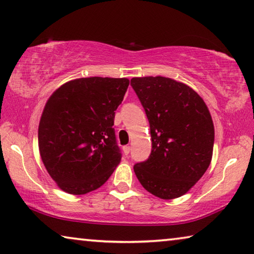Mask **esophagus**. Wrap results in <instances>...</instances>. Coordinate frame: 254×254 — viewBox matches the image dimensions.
Returning <instances> with one entry per match:
<instances>
[{
	"instance_id": "esophagus-1",
	"label": "esophagus",
	"mask_w": 254,
	"mask_h": 254,
	"mask_svg": "<svg viewBox=\"0 0 254 254\" xmlns=\"http://www.w3.org/2000/svg\"><path fill=\"white\" fill-rule=\"evenodd\" d=\"M123 152H124V155H128V152H130V146H124Z\"/></svg>"
}]
</instances>
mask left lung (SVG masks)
<instances>
[{
	"label": "left lung",
	"mask_w": 254,
	"mask_h": 254,
	"mask_svg": "<svg viewBox=\"0 0 254 254\" xmlns=\"http://www.w3.org/2000/svg\"><path fill=\"white\" fill-rule=\"evenodd\" d=\"M131 86L150 126L149 158L133 166L151 194L170 200L202 178L214 149L215 128L203 99L185 83L165 76L132 78Z\"/></svg>",
	"instance_id": "left-lung-1"
}]
</instances>
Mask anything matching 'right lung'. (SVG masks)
I'll return each mask as SVG.
<instances>
[{
  "mask_svg": "<svg viewBox=\"0 0 254 254\" xmlns=\"http://www.w3.org/2000/svg\"><path fill=\"white\" fill-rule=\"evenodd\" d=\"M130 80L80 78L48 98L38 127L44 166L61 190L86 194L102 187L121 162L115 111Z\"/></svg>",
  "mask_w": 254,
  "mask_h": 254,
  "instance_id": "add662e5",
  "label": "right lung"
}]
</instances>
